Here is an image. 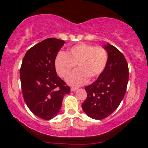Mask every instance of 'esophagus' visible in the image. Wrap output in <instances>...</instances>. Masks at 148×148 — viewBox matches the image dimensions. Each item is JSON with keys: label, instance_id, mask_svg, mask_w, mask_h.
<instances>
[{"label": "esophagus", "instance_id": "34e87169", "mask_svg": "<svg viewBox=\"0 0 148 148\" xmlns=\"http://www.w3.org/2000/svg\"><path fill=\"white\" fill-rule=\"evenodd\" d=\"M78 90L77 88H74V87L71 88V91L72 92H75L76 90Z\"/></svg>", "mask_w": 148, "mask_h": 148}]
</instances>
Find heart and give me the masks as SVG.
<instances>
[{
	"mask_svg": "<svg viewBox=\"0 0 148 148\" xmlns=\"http://www.w3.org/2000/svg\"><path fill=\"white\" fill-rule=\"evenodd\" d=\"M107 62L108 54L102 47L80 43L66 53H59L55 67L59 76L67 78L76 65L77 70L68 77L67 82L72 86H80L86 84L88 79L97 78L104 70Z\"/></svg>",
	"mask_w": 148,
	"mask_h": 148,
	"instance_id": "1",
	"label": "heart"
}]
</instances>
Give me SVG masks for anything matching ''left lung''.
<instances>
[{
  "label": "left lung",
  "instance_id": "8db88e82",
  "mask_svg": "<svg viewBox=\"0 0 148 148\" xmlns=\"http://www.w3.org/2000/svg\"><path fill=\"white\" fill-rule=\"evenodd\" d=\"M103 49L108 53L106 66L98 79L85 88L88 95L82 104L83 111L95 120L106 118L117 109L129 80L128 64L123 54L108 43Z\"/></svg>",
  "mask_w": 148,
  "mask_h": 148
}]
</instances>
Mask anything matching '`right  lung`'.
<instances>
[{
  "label": "right lung",
  "mask_w": 148,
  "mask_h": 148,
  "mask_svg": "<svg viewBox=\"0 0 148 148\" xmlns=\"http://www.w3.org/2000/svg\"><path fill=\"white\" fill-rule=\"evenodd\" d=\"M65 42L48 38L25 53L20 69L23 99L33 114L44 120L58 115L65 94L70 88L58 76L55 60Z\"/></svg>",
  "instance_id": "right-lung-1"
}]
</instances>
